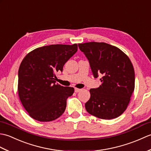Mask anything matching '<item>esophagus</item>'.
I'll list each match as a JSON object with an SVG mask.
<instances>
[{"mask_svg":"<svg viewBox=\"0 0 151 151\" xmlns=\"http://www.w3.org/2000/svg\"><path fill=\"white\" fill-rule=\"evenodd\" d=\"M81 91V89H78V88H75V93H78V92H80Z\"/></svg>","mask_w":151,"mask_h":151,"instance_id":"obj_1","label":"esophagus"}]
</instances>
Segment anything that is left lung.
I'll return each instance as SVG.
<instances>
[{"label":"left lung","mask_w":151,"mask_h":151,"mask_svg":"<svg viewBox=\"0 0 151 151\" xmlns=\"http://www.w3.org/2000/svg\"><path fill=\"white\" fill-rule=\"evenodd\" d=\"M78 47L88 59L94 77L102 75V84L89 90L86 110L102 119L119 117L126 110L135 87L129 58L119 48L103 42L79 43Z\"/></svg>","instance_id":"1"}]
</instances>
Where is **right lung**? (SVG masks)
Listing matches in <instances>:
<instances>
[{
  "label": "right lung",
  "mask_w": 151,
  "mask_h": 151,
  "mask_svg": "<svg viewBox=\"0 0 151 151\" xmlns=\"http://www.w3.org/2000/svg\"><path fill=\"white\" fill-rule=\"evenodd\" d=\"M78 50L77 44L37 48L22 60L18 72V94L30 116L41 122L56 119L65 111L73 88L56 84L57 72Z\"/></svg>",
  "instance_id": "obj_1"
}]
</instances>
